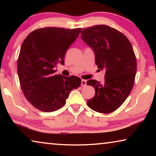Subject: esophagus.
<instances>
[{
    "instance_id": "34e87169",
    "label": "esophagus",
    "mask_w": 156,
    "mask_h": 156,
    "mask_svg": "<svg viewBox=\"0 0 156 156\" xmlns=\"http://www.w3.org/2000/svg\"><path fill=\"white\" fill-rule=\"evenodd\" d=\"M86 84H87V80L82 79V80H81V85L84 87V86H85Z\"/></svg>"
}]
</instances>
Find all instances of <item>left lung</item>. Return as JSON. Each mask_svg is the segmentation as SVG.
<instances>
[{
	"label": "left lung",
	"mask_w": 156,
	"mask_h": 156,
	"mask_svg": "<svg viewBox=\"0 0 156 156\" xmlns=\"http://www.w3.org/2000/svg\"><path fill=\"white\" fill-rule=\"evenodd\" d=\"M81 38L94 50L98 70L105 71L102 84L96 80L87 82L96 91L87 103L95 112L112 113L123 104L133 88L137 70L133 47L125 34L105 25L84 29Z\"/></svg>",
	"instance_id": "8db88e82"
}]
</instances>
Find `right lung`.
Here are the masks:
<instances>
[{"mask_svg": "<svg viewBox=\"0 0 156 156\" xmlns=\"http://www.w3.org/2000/svg\"><path fill=\"white\" fill-rule=\"evenodd\" d=\"M81 30L40 28L23 41L18 58V78L26 99L36 109L44 112L60 109L70 91L80 86V78L54 74V68L58 62L65 64V53Z\"/></svg>", "mask_w": 156, "mask_h": 156, "instance_id": "right-lung-1", "label": "right lung"}]
</instances>
